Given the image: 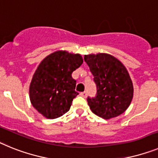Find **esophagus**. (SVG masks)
Segmentation results:
<instances>
[{"label": "esophagus", "instance_id": "34e87169", "mask_svg": "<svg viewBox=\"0 0 158 158\" xmlns=\"http://www.w3.org/2000/svg\"><path fill=\"white\" fill-rule=\"evenodd\" d=\"M80 95L82 96V97H83V98H86V97H87V91H83V92H81Z\"/></svg>", "mask_w": 158, "mask_h": 158}]
</instances>
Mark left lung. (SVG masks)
<instances>
[{
  "label": "left lung",
  "instance_id": "left-lung-1",
  "mask_svg": "<svg viewBox=\"0 0 158 158\" xmlns=\"http://www.w3.org/2000/svg\"><path fill=\"white\" fill-rule=\"evenodd\" d=\"M97 86V95L87 102L94 114L110 119L122 114L131 103L134 86L123 63L106 53L85 55Z\"/></svg>",
  "mask_w": 158,
  "mask_h": 158
}]
</instances>
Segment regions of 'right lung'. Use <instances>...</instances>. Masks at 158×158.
I'll list each match as a JSON object with an SVG mask.
<instances>
[{"label":"right lung","instance_id":"add662e5","mask_svg":"<svg viewBox=\"0 0 158 158\" xmlns=\"http://www.w3.org/2000/svg\"><path fill=\"white\" fill-rule=\"evenodd\" d=\"M80 54L56 51L46 56L35 70L29 86L31 105L49 119L59 118L70 110L79 94L71 73L83 64Z\"/></svg>","mask_w":158,"mask_h":158}]
</instances>
